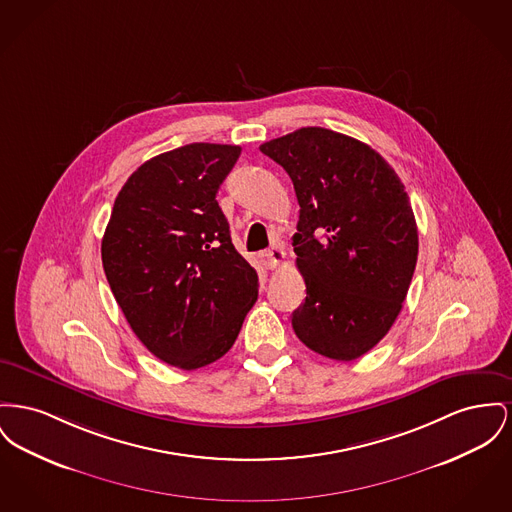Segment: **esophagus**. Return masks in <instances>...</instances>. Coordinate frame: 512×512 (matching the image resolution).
<instances>
[{
    "label": "esophagus",
    "mask_w": 512,
    "mask_h": 512,
    "mask_svg": "<svg viewBox=\"0 0 512 512\" xmlns=\"http://www.w3.org/2000/svg\"><path fill=\"white\" fill-rule=\"evenodd\" d=\"M284 257H286V253L280 245H272L269 251H265V261H267L269 269H276L284 261Z\"/></svg>",
    "instance_id": "esophagus-1"
}]
</instances>
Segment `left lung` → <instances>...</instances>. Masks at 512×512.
<instances>
[{
    "instance_id": "8db88e82",
    "label": "left lung",
    "mask_w": 512,
    "mask_h": 512,
    "mask_svg": "<svg viewBox=\"0 0 512 512\" xmlns=\"http://www.w3.org/2000/svg\"><path fill=\"white\" fill-rule=\"evenodd\" d=\"M259 149L288 172L300 203L294 253L307 296L294 332L325 358L358 360L391 331L416 269L404 183L369 145L323 127Z\"/></svg>"
}]
</instances>
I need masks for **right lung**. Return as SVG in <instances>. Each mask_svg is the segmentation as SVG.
I'll return each instance as SVG.
<instances>
[{
  "instance_id": "add662e5",
  "label": "right lung",
  "mask_w": 512,
  "mask_h": 512,
  "mask_svg": "<svg viewBox=\"0 0 512 512\" xmlns=\"http://www.w3.org/2000/svg\"><path fill=\"white\" fill-rule=\"evenodd\" d=\"M240 152L191 143L147 160L121 187L102 238L129 327L158 360L185 371L220 360L257 301V272L216 201Z\"/></svg>"
}]
</instances>
